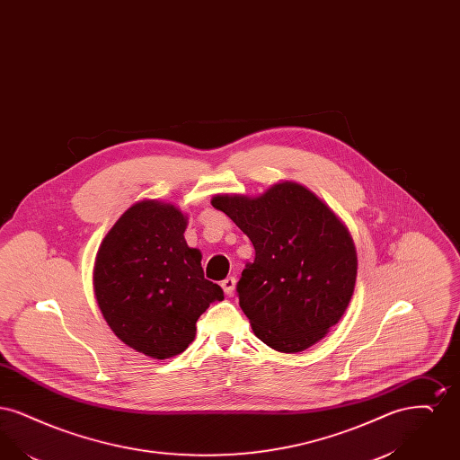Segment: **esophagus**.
Returning a JSON list of instances; mask_svg holds the SVG:
<instances>
[{"instance_id":"esophagus-1","label":"esophagus","mask_w":460,"mask_h":460,"mask_svg":"<svg viewBox=\"0 0 460 460\" xmlns=\"http://www.w3.org/2000/svg\"><path fill=\"white\" fill-rule=\"evenodd\" d=\"M222 289H224V293L227 295V296H233L234 295V289H236V278H233V276H229V278H226L222 283Z\"/></svg>"}]
</instances>
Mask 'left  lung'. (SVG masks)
<instances>
[{
    "label": "left lung",
    "mask_w": 460,
    "mask_h": 460,
    "mask_svg": "<svg viewBox=\"0 0 460 460\" xmlns=\"http://www.w3.org/2000/svg\"><path fill=\"white\" fill-rule=\"evenodd\" d=\"M250 238L236 291L257 338L283 353L321 341L343 317L357 279V252L347 226L305 186L285 181L261 197L216 195Z\"/></svg>",
    "instance_id": "left-lung-1"
}]
</instances>
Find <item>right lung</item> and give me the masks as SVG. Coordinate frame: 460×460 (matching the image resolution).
<instances>
[{
	"instance_id": "right-lung-1",
	"label": "right lung",
	"mask_w": 460,
	"mask_h": 460,
	"mask_svg": "<svg viewBox=\"0 0 460 460\" xmlns=\"http://www.w3.org/2000/svg\"><path fill=\"white\" fill-rule=\"evenodd\" d=\"M188 217L171 203L143 199L102 241L93 270L98 306L119 340L152 358L190 347L198 317L224 300L205 279L201 253L184 240Z\"/></svg>"
}]
</instances>
